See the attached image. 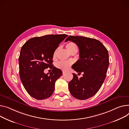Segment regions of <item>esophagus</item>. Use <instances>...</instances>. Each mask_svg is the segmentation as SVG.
<instances>
[{
    "label": "esophagus",
    "mask_w": 129,
    "mask_h": 129,
    "mask_svg": "<svg viewBox=\"0 0 129 129\" xmlns=\"http://www.w3.org/2000/svg\"><path fill=\"white\" fill-rule=\"evenodd\" d=\"M62 72H63V74H64L65 73V72L64 71H62Z\"/></svg>",
    "instance_id": "esophagus-1"
}]
</instances>
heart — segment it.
<instances>
[{
    "mask_svg": "<svg viewBox=\"0 0 129 129\" xmlns=\"http://www.w3.org/2000/svg\"><path fill=\"white\" fill-rule=\"evenodd\" d=\"M66 47L67 49L70 51L71 52V51L74 50L75 48H77V46L76 44H75L74 42H68V44L66 45ZM56 53V50L55 51L54 54H53V57H55ZM73 62L72 61H59L58 63H56V67L59 68V69H61L63 71H66L69 68L72 64Z\"/></svg>",
    "mask_w": 129,
    "mask_h": 129,
    "instance_id": "heart-1",
    "label": "heart"
}]
</instances>
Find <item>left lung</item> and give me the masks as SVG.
I'll return each mask as SVG.
<instances>
[{"label": "left lung", "instance_id": "1", "mask_svg": "<svg viewBox=\"0 0 129 129\" xmlns=\"http://www.w3.org/2000/svg\"><path fill=\"white\" fill-rule=\"evenodd\" d=\"M68 40L75 42L79 49L80 58L72 68L78 74L83 73L80 78L73 74L68 88L74 98L86 100L99 91L106 78L109 63L108 51L100 41L93 38L70 36L65 41Z\"/></svg>", "mask_w": 129, "mask_h": 129}]
</instances>
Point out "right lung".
Instances as JSON below:
<instances>
[{
    "label": "right lung",
    "instance_id": "obj_1",
    "mask_svg": "<svg viewBox=\"0 0 129 129\" xmlns=\"http://www.w3.org/2000/svg\"><path fill=\"white\" fill-rule=\"evenodd\" d=\"M68 35H48L32 38L22 47L19 58L20 79L25 90L38 100L52 95L55 82L62 75L61 70L52 65L54 51ZM49 67L50 75L44 73Z\"/></svg>",
    "mask_w": 129,
    "mask_h": 129
}]
</instances>
